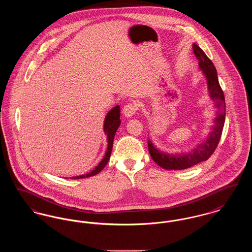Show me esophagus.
<instances>
[{
  "instance_id": "obj_1",
  "label": "esophagus",
  "mask_w": 252,
  "mask_h": 252,
  "mask_svg": "<svg viewBox=\"0 0 252 252\" xmlns=\"http://www.w3.org/2000/svg\"><path fill=\"white\" fill-rule=\"evenodd\" d=\"M136 106L134 105V104H132V103H129V104H126L125 107H124V110H123V112H124V115L126 116V117H127V118H129V117H131L132 115L136 112Z\"/></svg>"
}]
</instances>
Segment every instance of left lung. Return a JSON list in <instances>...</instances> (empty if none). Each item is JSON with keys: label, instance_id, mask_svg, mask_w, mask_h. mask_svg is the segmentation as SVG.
<instances>
[{"label": "left lung", "instance_id": "8db88e82", "mask_svg": "<svg viewBox=\"0 0 252 252\" xmlns=\"http://www.w3.org/2000/svg\"><path fill=\"white\" fill-rule=\"evenodd\" d=\"M192 51L198 60L199 69L202 71L204 76L206 77L209 95L215 102L216 108H217L216 117L214 120L215 125L212 126L211 131L209 132L207 138L203 142L197 144L195 148H193L190 152L179 154L165 153L158 149L151 140H148L147 144L150 156L158 165L166 170H184L207 160L213 155L216 146L218 145L225 124V96L219 85L216 67L212 60L206 56L203 50L197 44H192Z\"/></svg>", "mask_w": 252, "mask_h": 252}]
</instances>
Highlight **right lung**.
<instances>
[{"label": "right lung", "instance_id": "1", "mask_svg": "<svg viewBox=\"0 0 252 252\" xmlns=\"http://www.w3.org/2000/svg\"><path fill=\"white\" fill-rule=\"evenodd\" d=\"M120 125V107L115 106L114 108L108 111V114L105 117V121H104V132L107 135V140H108V147H107V151L105 153V156L102 158V160L98 163V165L94 170H92L90 173H87V174L81 175V176L72 177L71 179H72V180H79V179L90 178V177L95 176L104 169V167L107 165L108 160H109L111 150H112L114 136H115V133L117 131V129L119 128Z\"/></svg>", "mask_w": 252, "mask_h": 252}]
</instances>
